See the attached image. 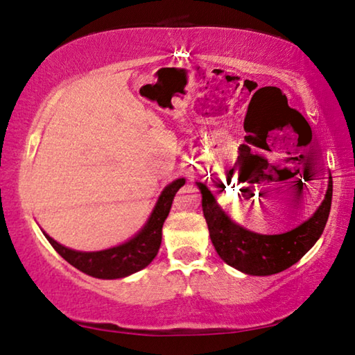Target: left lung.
<instances>
[{
    "label": "left lung",
    "instance_id": "1",
    "mask_svg": "<svg viewBox=\"0 0 355 355\" xmlns=\"http://www.w3.org/2000/svg\"><path fill=\"white\" fill-rule=\"evenodd\" d=\"M209 238L228 266L249 275H271L297 263L322 235L332 205V177L324 200L309 220L280 235H260L238 225L222 211L207 184L197 182Z\"/></svg>",
    "mask_w": 355,
    "mask_h": 355
}]
</instances>
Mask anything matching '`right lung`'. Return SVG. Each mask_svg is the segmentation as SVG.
<instances>
[{
  "instance_id": "1",
  "label": "right lung",
  "mask_w": 355,
  "mask_h": 355,
  "mask_svg": "<svg viewBox=\"0 0 355 355\" xmlns=\"http://www.w3.org/2000/svg\"><path fill=\"white\" fill-rule=\"evenodd\" d=\"M184 184V178H178L167 184L161 192L158 202L150 214L146 225L130 241L116 245V248L98 252H80L64 248L44 233L45 238L55 248L65 261L80 269L84 274L97 279H122L127 275L141 271L152 263L161 245L163 236V224L171 211L173 197L177 191Z\"/></svg>"
}]
</instances>
